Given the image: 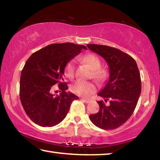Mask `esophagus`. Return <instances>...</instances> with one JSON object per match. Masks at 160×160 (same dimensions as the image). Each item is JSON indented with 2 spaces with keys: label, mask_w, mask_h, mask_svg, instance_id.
I'll return each mask as SVG.
<instances>
[{
  "label": "esophagus",
  "mask_w": 160,
  "mask_h": 160,
  "mask_svg": "<svg viewBox=\"0 0 160 160\" xmlns=\"http://www.w3.org/2000/svg\"><path fill=\"white\" fill-rule=\"evenodd\" d=\"M82 100L83 102H86V103H90V102H92V99H82Z\"/></svg>",
  "instance_id": "34e87169"
}]
</instances>
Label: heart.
<instances>
[{
    "mask_svg": "<svg viewBox=\"0 0 160 160\" xmlns=\"http://www.w3.org/2000/svg\"><path fill=\"white\" fill-rule=\"evenodd\" d=\"M84 61L93 70V76L96 79L102 80L104 79L105 74L102 70H100L101 61L98 56L92 53L86 55L84 57ZM75 75V61L72 60L67 64L66 67V75L68 78H72ZM72 92L81 97H87L94 93L97 90L96 85L92 82L78 80L71 85L70 88Z\"/></svg>",
    "mask_w": 160,
    "mask_h": 160,
    "instance_id": "1",
    "label": "heart"
}]
</instances>
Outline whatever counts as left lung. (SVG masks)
<instances>
[{
	"label": "left lung",
	"mask_w": 160,
	"mask_h": 160,
	"mask_svg": "<svg viewBox=\"0 0 160 160\" xmlns=\"http://www.w3.org/2000/svg\"><path fill=\"white\" fill-rule=\"evenodd\" d=\"M109 67V79L97 95L109 100V105L98 101V113L90 115L92 122L104 130L116 129L125 123L133 113L141 92V79L135 61L116 48L105 45L88 44Z\"/></svg>",
	"instance_id": "8db88e82"
}]
</instances>
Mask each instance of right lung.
<instances>
[{
	"label": "right lung",
	"instance_id": "1",
	"mask_svg": "<svg viewBox=\"0 0 160 160\" xmlns=\"http://www.w3.org/2000/svg\"><path fill=\"white\" fill-rule=\"evenodd\" d=\"M85 46L73 43L52 44L32 53L21 72L20 97L24 110L34 123L52 127L66 117L70 104L78 97L67 93L64 82L66 64L81 52ZM58 83L62 93L53 94Z\"/></svg>",
	"mask_w": 160,
	"mask_h": 160
}]
</instances>
